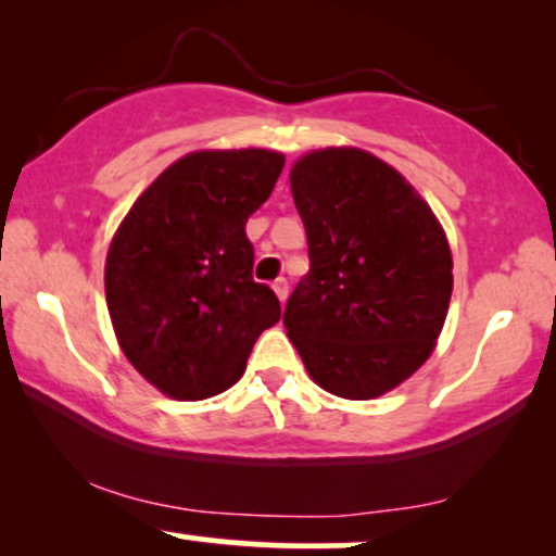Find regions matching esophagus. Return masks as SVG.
<instances>
[{
  "label": "esophagus",
  "instance_id": "34e87169",
  "mask_svg": "<svg viewBox=\"0 0 556 556\" xmlns=\"http://www.w3.org/2000/svg\"><path fill=\"white\" fill-rule=\"evenodd\" d=\"M271 290H274V294H277V298H279V302H285L287 294H290V285H287L285 277H279V279H274Z\"/></svg>",
  "mask_w": 556,
  "mask_h": 556
}]
</instances>
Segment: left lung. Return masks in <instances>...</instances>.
Returning a JSON list of instances; mask_svg holds the SVG:
<instances>
[{"mask_svg": "<svg viewBox=\"0 0 556 556\" xmlns=\"http://www.w3.org/2000/svg\"><path fill=\"white\" fill-rule=\"evenodd\" d=\"M292 198L309 271L285 328L317 387L379 399L432 355L453 298L447 233L406 177L358 147L294 162Z\"/></svg>", "mask_w": 556, "mask_h": 556, "instance_id": "obj_1", "label": "left lung"}]
</instances>
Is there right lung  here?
Segmentation results:
<instances>
[{
    "label": "right lung",
    "instance_id": "right-lung-1",
    "mask_svg": "<svg viewBox=\"0 0 556 556\" xmlns=\"http://www.w3.org/2000/svg\"><path fill=\"white\" fill-rule=\"evenodd\" d=\"M285 167L262 147L198 150L154 177L109 243L103 287L118 348L154 389L201 402L247 371L279 300L251 279L247 220Z\"/></svg>",
    "mask_w": 556,
    "mask_h": 556
}]
</instances>
